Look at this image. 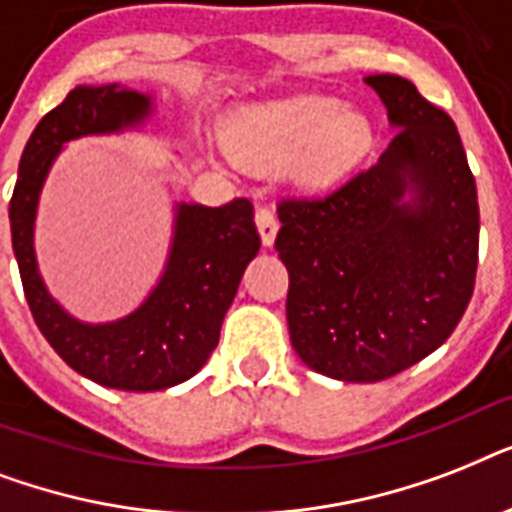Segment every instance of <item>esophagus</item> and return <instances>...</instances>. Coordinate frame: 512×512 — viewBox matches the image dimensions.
Listing matches in <instances>:
<instances>
[{"instance_id":"obj_1","label":"esophagus","mask_w":512,"mask_h":512,"mask_svg":"<svg viewBox=\"0 0 512 512\" xmlns=\"http://www.w3.org/2000/svg\"><path fill=\"white\" fill-rule=\"evenodd\" d=\"M255 223H257V231H260V239H263V247H273L276 233H279V220H276V212L268 207L257 209Z\"/></svg>"}]
</instances>
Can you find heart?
Instances as JSON below:
<instances>
[{"label":"heart","mask_w":512,"mask_h":512,"mask_svg":"<svg viewBox=\"0 0 512 512\" xmlns=\"http://www.w3.org/2000/svg\"><path fill=\"white\" fill-rule=\"evenodd\" d=\"M228 148L249 167H273L289 156V175L303 188H329L372 148L364 111L327 95H300L244 108L228 127Z\"/></svg>","instance_id":"b5f03b06"}]
</instances>
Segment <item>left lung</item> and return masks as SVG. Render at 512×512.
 <instances>
[{"instance_id":"8db88e82","label":"left lung","mask_w":512,"mask_h":512,"mask_svg":"<svg viewBox=\"0 0 512 512\" xmlns=\"http://www.w3.org/2000/svg\"><path fill=\"white\" fill-rule=\"evenodd\" d=\"M396 130L377 164L321 199H284L297 356L342 382L404 372L460 324L478 268V196L460 132L409 79H364Z\"/></svg>"}]
</instances>
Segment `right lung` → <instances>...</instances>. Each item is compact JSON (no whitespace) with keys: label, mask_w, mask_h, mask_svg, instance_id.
<instances>
[{"label":"right lung","mask_w":512,"mask_h":512,"mask_svg":"<svg viewBox=\"0 0 512 512\" xmlns=\"http://www.w3.org/2000/svg\"><path fill=\"white\" fill-rule=\"evenodd\" d=\"M154 114L151 95L119 84H79L31 132L10 199L12 252L36 327L87 380L116 390H164L191 380L217 348L244 268L260 249L249 199L223 207L175 204L167 265L151 295L124 319L84 324L58 305L36 265L39 193L68 140L138 127Z\"/></svg>","instance_id":"obj_1"}]
</instances>
